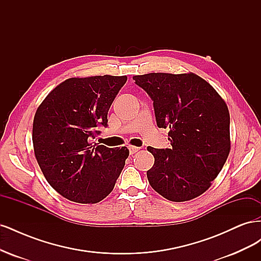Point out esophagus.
Instances as JSON below:
<instances>
[{"label": "esophagus", "mask_w": 261, "mask_h": 261, "mask_svg": "<svg viewBox=\"0 0 261 261\" xmlns=\"http://www.w3.org/2000/svg\"><path fill=\"white\" fill-rule=\"evenodd\" d=\"M128 150H129V154H134V153H136L138 151L139 148L135 147V146H129Z\"/></svg>", "instance_id": "obj_1"}]
</instances>
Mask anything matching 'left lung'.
Wrapping results in <instances>:
<instances>
[{
	"mask_svg": "<svg viewBox=\"0 0 261 261\" xmlns=\"http://www.w3.org/2000/svg\"><path fill=\"white\" fill-rule=\"evenodd\" d=\"M153 101L156 125L169 128L172 148L148 147L154 156L149 184L171 201H187L211 186L230 153V113L224 100L198 75L134 76Z\"/></svg>",
	"mask_w": 261,
	"mask_h": 261,
	"instance_id": "1",
	"label": "left lung"
}]
</instances>
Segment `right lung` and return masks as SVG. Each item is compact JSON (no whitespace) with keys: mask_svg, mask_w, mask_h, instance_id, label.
I'll return each mask as SVG.
<instances>
[{"mask_svg":"<svg viewBox=\"0 0 261 261\" xmlns=\"http://www.w3.org/2000/svg\"><path fill=\"white\" fill-rule=\"evenodd\" d=\"M126 76L68 78L45 97L33 126L35 155L48 183L66 199L96 203L113 191L128 149L91 143Z\"/></svg>","mask_w":261,"mask_h":261,"instance_id":"right-lung-1","label":"right lung"}]
</instances>
